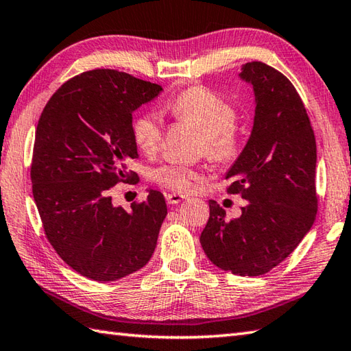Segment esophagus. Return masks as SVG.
<instances>
[{"label": "esophagus", "instance_id": "34e87169", "mask_svg": "<svg viewBox=\"0 0 351 351\" xmlns=\"http://www.w3.org/2000/svg\"><path fill=\"white\" fill-rule=\"evenodd\" d=\"M184 199H187V196L180 195V193H167V195H166V200H167V204H170V205L181 204Z\"/></svg>", "mask_w": 351, "mask_h": 351}]
</instances>
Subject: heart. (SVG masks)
<instances>
[{"mask_svg":"<svg viewBox=\"0 0 351 351\" xmlns=\"http://www.w3.org/2000/svg\"><path fill=\"white\" fill-rule=\"evenodd\" d=\"M167 110L176 121L191 123L202 131L199 154H206L217 162H232L238 158L241 137L235 128L238 113L234 104L205 86H193L171 98ZM132 138L145 155L152 156L158 152L162 140L160 116L154 111H146L134 119ZM152 180L167 190L189 193L204 181V169L167 162L154 169Z\"/></svg>","mask_w":351,"mask_h":351,"instance_id":"heart-1","label":"heart"}]
</instances>
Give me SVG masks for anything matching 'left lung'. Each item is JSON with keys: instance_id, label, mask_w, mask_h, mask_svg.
<instances>
[{"instance_id": "1", "label": "left lung", "mask_w": 351, "mask_h": 351, "mask_svg": "<svg viewBox=\"0 0 351 351\" xmlns=\"http://www.w3.org/2000/svg\"><path fill=\"white\" fill-rule=\"evenodd\" d=\"M240 78L253 86L256 108L247 145L226 173V190L247 205L226 221L225 210L210 200L200 244L221 270L261 276L288 258L314 225L317 145L303 101L283 73L250 62Z\"/></svg>"}]
</instances>
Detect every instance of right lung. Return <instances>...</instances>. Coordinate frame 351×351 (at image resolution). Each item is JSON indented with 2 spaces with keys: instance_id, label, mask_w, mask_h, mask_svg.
Instances as JSON below:
<instances>
[{
  "instance_id": "right-lung-1",
  "label": "right lung",
  "mask_w": 351,
  "mask_h": 351,
  "mask_svg": "<svg viewBox=\"0 0 351 351\" xmlns=\"http://www.w3.org/2000/svg\"><path fill=\"white\" fill-rule=\"evenodd\" d=\"M158 84L113 69L71 78L51 96L36 128L33 197L45 235L66 264L98 282L147 264L167 215L162 193L149 190L131 210L111 202L117 182L137 175L132 113L156 98Z\"/></svg>"
}]
</instances>
